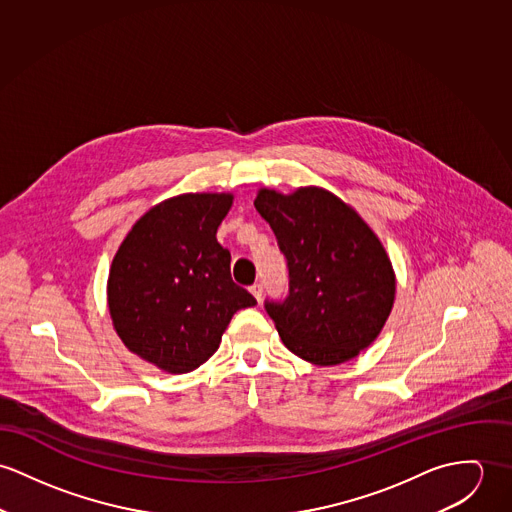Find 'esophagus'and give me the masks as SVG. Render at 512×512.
Masks as SVG:
<instances>
[{
	"label": "esophagus",
	"instance_id": "34e87169",
	"mask_svg": "<svg viewBox=\"0 0 512 512\" xmlns=\"http://www.w3.org/2000/svg\"><path fill=\"white\" fill-rule=\"evenodd\" d=\"M249 290H251V294L261 302V298H263V284H253Z\"/></svg>",
	"mask_w": 512,
	"mask_h": 512
}]
</instances>
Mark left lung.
<instances>
[{
    "mask_svg": "<svg viewBox=\"0 0 512 512\" xmlns=\"http://www.w3.org/2000/svg\"><path fill=\"white\" fill-rule=\"evenodd\" d=\"M255 208L277 235L290 288L267 312L288 351L332 367L381 334L395 304L393 263L369 224L334 192L259 188Z\"/></svg>",
    "mask_w": 512,
    "mask_h": 512,
    "instance_id": "left-lung-1",
    "label": "left lung"
}]
</instances>
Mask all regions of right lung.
I'll return each mask as SVG.
<instances>
[{
	"label": "right lung",
	"mask_w": 512,
	"mask_h": 512,
	"mask_svg": "<svg viewBox=\"0 0 512 512\" xmlns=\"http://www.w3.org/2000/svg\"><path fill=\"white\" fill-rule=\"evenodd\" d=\"M231 192H186L149 208L115 251L108 308L123 345L165 373L198 369L231 316L257 300L231 281L216 231Z\"/></svg>",
	"instance_id": "obj_1"
}]
</instances>
